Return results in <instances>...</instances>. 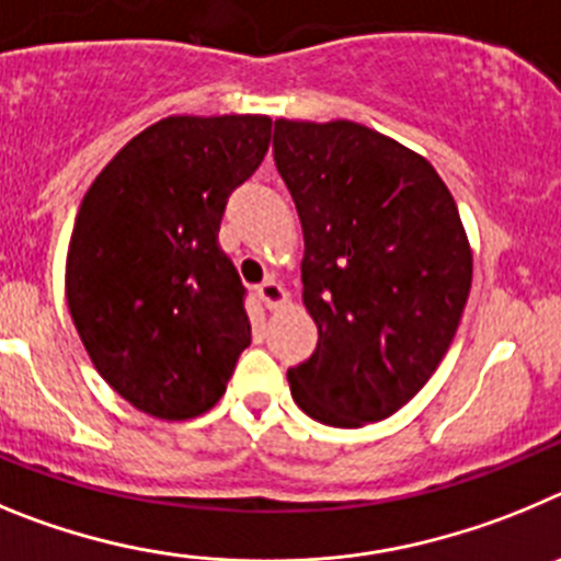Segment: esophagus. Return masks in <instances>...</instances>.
Masks as SVG:
<instances>
[{"instance_id":"obj_1","label":"esophagus","mask_w":561,"mask_h":561,"mask_svg":"<svg viewBox=\"0 0 561 561\" xmlns=\"http://www.w3.org/2000/svg\"><path fill=\"white\" fill-rule=\"evenodd\" d=\"M256 296H260L262 305L271 307V310H276V307L285 305V301H287V290L276 279L262 282V285L256 287Z\"/></svg>"}]
</instances>
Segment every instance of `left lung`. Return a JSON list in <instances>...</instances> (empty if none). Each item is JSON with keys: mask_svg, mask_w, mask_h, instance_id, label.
Segmentation results:
<instances>
[{"mask_svg": "<svg viewBox=\"0 0 561 561\" xmlns=\"http://www.w3.org/2000/svg\"><path fill=\"white\" fill-rule=\"evenodd\" d=\"M274 161L305 231L318 346L287 368L296 405L360 427L431 380L461 321L472 251L431 161L366 125L274 123Z\"/></svg>", "mask_w": 561, "mask_h": 561, "instance_id": "1", "label": "left lung"}]
</instances>
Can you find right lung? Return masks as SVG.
Segmentation results:
<instances>
[{
    "label": "right lung",
    "instance_id": "obj_1",
    "mask_svg": "<svg viewBox=\"0 0 561 561\" xmlns=\"http://www.w3.org/2000/svg\"><path fill=\"white\" fill-rule=\"evenodd\" d=\"M268 142V117H168L134 136L83 195L69 312L103 380L150 416L209 411L251 343L245 287L218 231Z\"/></svg>",
    "mask_w": 561,
    "mask_h": 561
}]
</instances>
